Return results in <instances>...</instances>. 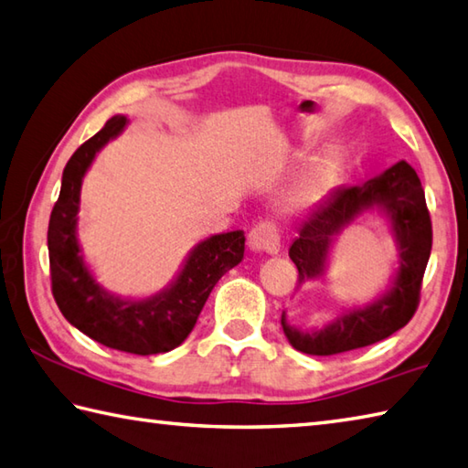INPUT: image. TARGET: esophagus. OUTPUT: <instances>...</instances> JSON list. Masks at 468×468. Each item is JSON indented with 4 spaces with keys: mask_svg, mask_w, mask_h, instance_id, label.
<instances>
[{
    "mask_svg": "<svg viewBox=\"0 0 468 468\" xmlns=\"http://www.w3.org/2000/svg\"><path fill=\"white\" fill-rule=\"evenodd\" d=\"M249 246L252 250L277 254L281 246V234L277 224L272 219H262V222H259L249 234Z\"/></svg>",
    "mask_w": 468,
    "mask_h": 468,
    "instance_id": "1",
    "label": "esophagus"
}]
</instances>
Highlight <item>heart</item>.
<instances>
[{
	"label": "heart",
	"instance_id": "heart-1",
	"mask_svg": "<svg viewBox=\"0 0 468 468\" xmlns=\"http://www.w3.org/2000/svg\"><path fill=\"white\" fill-rule=\"evenodd\" d=\"M334 181H336V165L332 161H325L315 165L314 169L303 175V179L297 183L293 191L295 204H310V201L320 199L325 191H328Z\"/></svg>",
	"mask_w": 468,
	"mask_h": 468
}]
</instances>
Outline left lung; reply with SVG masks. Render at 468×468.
<instances>
[{
    "instance_id": "obj_1",
    "label": "left lung",
    "mask_w": 468,
    "mask_h": 468,
    "mask_svg": "<svg viewBox=\"0 0 468 468\" xmlns=\"http://www.w3.org/2000/svg\"><path fill=\"white\" fill-rule=\"evenodd\" d=\"M383 207L398 236L399 271L389 293L365 310H352L320 332H302L287 324L281 325L291 346L312 356H332L340 352L368 346L389 338L408 324L420 305L421 281L431 250V219L418 173L399 161L365 185L340 187L310 214L291 244L289 257L297 267V281L320 277L328 257L332 238L348 226L360 211Z\"/></svg>"
}]
</instances>
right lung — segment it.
Listing matches in <instances>:
<instances>
[{
	"mask_svg": "<svg viewBox=\"0 0 468 468\" xmlns=\"http://www.w3.org/2000/svg\"><path fill=\"white\" fill-rule=\"evenodd\" d=\"M124 126V116L108 120L69 158L48 222L50 289L60 314L85 336L108 348L148 356L177 348L189 336L211 289L242 261L244 232L218 234L197 244L171 289L154 297L126 302L105 293L87 271L77 244L79 191L95 153Z\"/></svg>",
	"mask_w": 468,
	"mask_h": 468,
	"instance_id": "right-lung-1",
	"label": "right lung"
}]
</instances>
